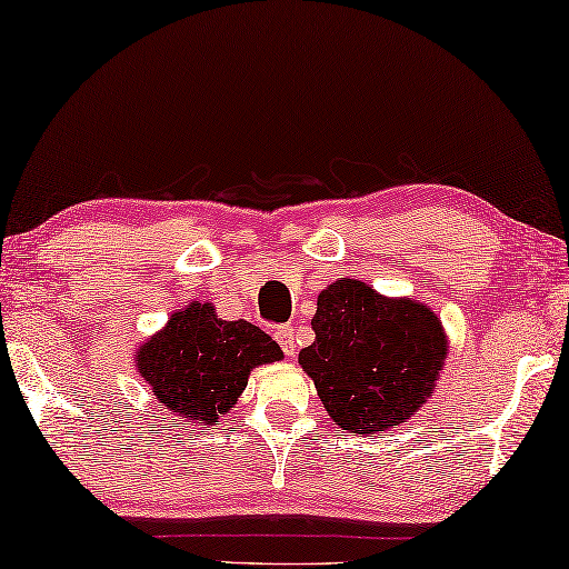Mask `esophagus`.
<instances>
[{"instance_id":"esophagus-1","label":"esophagus","mask_w":569,"mask_h":569,"mask_svg":"<svg viewBox=\"0 0 569 569\" xmlns=\"http://www.w3.org/2000/svg\"><path fill=\"white\" fill-rule=\"evenodd\" d=\"M276 341L283 347L288 357L296 355V347H299V341H296V329L291 327V323H283V327L276 329Z\"/></svg>"}]
</instances>
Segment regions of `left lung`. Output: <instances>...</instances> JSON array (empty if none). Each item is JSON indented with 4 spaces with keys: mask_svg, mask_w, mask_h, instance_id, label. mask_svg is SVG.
<instances>
[{
    "mask_svg": "<svg viewBox=\"0 0 569 569\" xmlns=\"http://www.w3.org/2000/svg\"><path fill=\"white\" fill-rule=\"evenodd\" d=\"M317 333L299 365L341 430L375 436L408 422L436 390L448 355L443 323L428 306L387 299L357 278L323 288Z\"/></svg>",
    "mask_w": 569,
    "mask_h": 569,
    "instance_id": "8db88e82",
    "label": "left lung"
}]
</instances>
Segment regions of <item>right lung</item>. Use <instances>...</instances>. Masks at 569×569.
Listing matches in <instances>:
<instances>
[{"label":"right lung","mask_w":569,"mask_h":569,"mask_svg":"<svg viewBox=\"0 0 569 569\" xmlns=\"http://www.w3.org/2000/svg\"><path fill=\"white\" fill-rule=\"evenodd\" d=\"M139 375L164 410L214 426L230 412L258 365L283 359L281 347L250 321H222L212 303L192 301L137 349Z\"/></svg>","instance_id":"1"}]
</instances>
